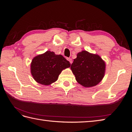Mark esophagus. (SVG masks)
<instances>
[{"instance_id":"esophagus-1","label":"esophagus","mask_w":132,"mask_h":132,"mask_svg":"<svg viewBox=\"0 0 132 132\" xmlns=\"http://www.w3.org/2000/svg\"><path fill=\"white\" fill-rule=\"evenodd\" d=\"M67 60H68V61L70 62V64L72 63V62H73L72 59H71V58H67Z\"/></svg>"}]
</instances>
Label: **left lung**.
I'll return each mask as SVG.
<instances>
[{
  "label": "left lung",
  "instance_id": "8db88e82",
  "mask_svg": "<svg viewBox=\"0 0 132 132\" xmlns=\"http://www.w3.org/2000/svg\"><path fill=\"white\" fill-rule=\"evenodd\" d=\"M70 69L79 84L91 87L97 85L104 77L106 63L99 55L82 51L77 54Z\"/></svg>",
  "mask_w": 132,
  "mask_h": 132
}]
</instances>
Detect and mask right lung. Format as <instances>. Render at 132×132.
Wrapping results in <instances>:
<instances>
[{"label": "right lung", "instance_id": "right-lung-1", "mask_svg": "<svg viewBox=\"0 0 132 132\" xmlns=\"http://www.w3.org/2000/svg\"><path fill=\"white\" fill-rule=\"evenodd\" d=\"M32 76L37 82L49 85L56 81L63 70L70 67L69 61L61 54L47 51L35 57L31 63Z\"/></svg>", "mask_w": 132, "mask_h": 132}]
</instances>
